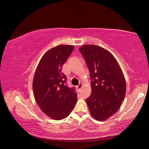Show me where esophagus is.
<instances>
[{
  "label": "esophagus",
  "instance_id": "1",
  "mask_svg": "<svg viewBox=\"0 0 149 149\" xmlns=\"http://www.w3.org/2000/svg\"><path fill=\"white\" fill-rule=\"evenodd\" d=\"M83 83H79V85L78 86H77V88L79 90V89H81L82 88V87H83Z\"/></svg>",
  "mask_w": 149,
  "mask_h": 149
}]
</instances>
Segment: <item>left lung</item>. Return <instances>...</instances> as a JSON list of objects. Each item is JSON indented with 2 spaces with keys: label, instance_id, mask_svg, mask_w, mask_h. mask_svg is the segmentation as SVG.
Wrapping results in <instances>:
<instances>
[{
  "label": "left lung",
  "instance_id": "obj_1",
  "mask_svg": "<svg viewBox=\"0 0 149 149\" xmlns=\"http://www.w3.org/2000/svg\"><path fill=\"white\" fill-rule=\"evenodd\" d=\"M89 70L91 94L86 103L91 116L106 120L119 110L124 100L126 83L115 57L101 47L84 45L79 48Z\"/></svg>",
  "mask_w": 149,
  "mask_h": 149
}]
</instances>
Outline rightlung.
Here are the masks:
<instances>
[{
  "label": "right lung",
  "instance_id": "1",
  "mask_svg": "<svg viewBox=\"0 0 149 149\" xmlns=\"http://www.w3.org/2000/svg\"><path fill=\"white\" fill-rule=\"evenodd\" d=\"M74 47L60 45L44 54L35 70L33 79V96L44 114L54 120L66 118L77 102L73 88L66 84L62 66Z\"/></svg>",
  "mask_w": 149,
  "mask_h": 149
}]
</instances>
